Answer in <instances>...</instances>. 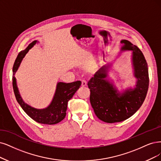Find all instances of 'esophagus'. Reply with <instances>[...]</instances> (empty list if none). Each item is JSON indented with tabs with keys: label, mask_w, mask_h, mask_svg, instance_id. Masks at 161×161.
I'll return each mask as SVG.
<instances>
[{
	"label": "esophagus",
	"mask_w": 161,
	"mask_h": 161,
	"mask_svg": "<svg viewBox=\"0 0 161 161\" xmlns=\"http://www.w3.org/2000/svg\"><path fill=\"white\" fill-rule=\"evenodd\" d=\"M81 86H82L83 87H84V86H87V81H86V80H83L81 81Z\"/></svg>",
	"instance_id": "obj_1"
}]
</instances>
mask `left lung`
Listing matches in <instances>:
<instances>
[{"label":"left lung","mask_w":161,"mask_h":161,"mask_svg":"<svg viewBox=\"0 0 161 161\" xmlns=\"http://www.w3.org/2000/svg\"><path fill=\"white\" fill-rule=\"evenodd\" d=\"M121 53L131 51V65L136 79L134 87L119 92L108 77L112 64L104 65L88 81L90 103L95 114L105 123H113L127 119L143 103L148 88V71L143 53L136 45L122 40Z\"/></svg>","instance_id":"left-lung-1"}]
</instances>
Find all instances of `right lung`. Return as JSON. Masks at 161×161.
<instances>
[{"label": "right lung", "mask_w": 161, "mask_h": 161, "mask_svg": "<svg viewBox=\"0 0 161 161\" xmlns=\"http://www.w3.org/2000/svg\"><path fill=\"white\" fill-rule=\"evenodd\" d=\"M38 40H34L30 44L25 50L21 51L18 55L13 65V86L16 101L26 114L33 120L39 123L54 125L62 121L66 115L68 101L72 98L77 90L80 88L81 81H77L72 83L58 82L53 99L50 105L43 109H36L24 102L18 88L15 74L19 69L20 63L28 52L36 44Z\"/></svg>", "instance_id": "add662e5"}]
</instances>
